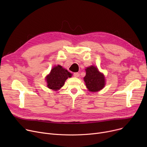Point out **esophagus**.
Instances as JSON below:
<instances>
[{
  "label": "esophagus",
  "instance_id": "34e87169",
  "mask_svg": "<svg viewBox=\"0 0 147 147\" xmlns=\"http://www.w3.org/2000/svg\"><path fill=\"white\" fill-rule=\"evenodd\" d=\"M73 76L75 77V78H78L79 76V73H74L73 74Z\"/></svg>",
  "mask_w": 147,
  "mask_h": 147
}]
</instances>
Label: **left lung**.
<instances>
[{"label":"left lung","mask_w":147,"mask_h":147,"mask_svg":"<svg viewBox=\"0 0 147 147\" xmlns=\"http://www.w3.org/2000/svg\"><path fill=\"white\" fill-rule=\"evenodd\" d=\"M86 76L84 81L87 88L90 92H98L101 90L105 86V78L98 68L94 66H90L86 69Z\"/></svg>","instance_id":"8db88e82"}]
</instances>
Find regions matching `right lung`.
<instances>
[{
  "label": "right lung",
  "mask_w": 147,
  "mask_h": 147,
  "mask_svg": "<svg viewBox=\"0 0 147 147\" xmlns=\"http://www.w3.org/2000/svg\"><path fill=\"white\" fill-rule=\"evenodd\" d=\"M71 76V73L61 65H58L54 67L51 69L50 74L46 78L48 87L51 89L57 90L63 87L65 81Z\"/></svg>",
  "instance_id": "obj_1"
}]
</instances>
